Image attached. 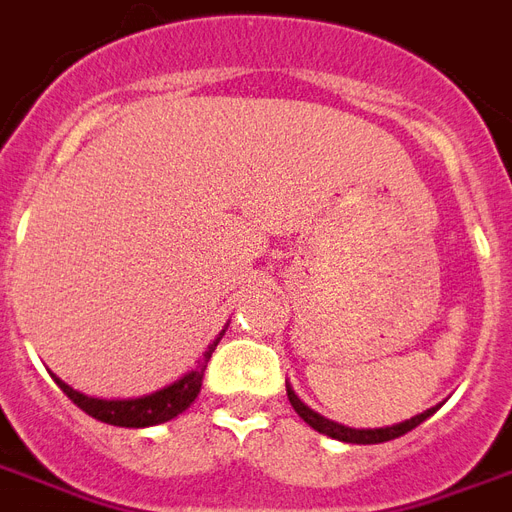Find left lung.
Returning <instances> with one entry per match:
<instances>
[{
  "instance_id": "1",
  "label": "left lung",
  "mask_w": 512,
  "mask_h": 512,
  "mask_svg": "<svg viewBox=\"0 0 512 512\" xmlns=\"http://www.w3.org/2000/svg\"><path fill=\"white\" fill-rule=\"evenodd\" d=\"M287 397H290L292 408L298 413L300 419L306 421L308 427H314L317 432L327 435V438L343 440V443H357V446H373V443H386V440H395L405 432H411L413 427H419L421 421H427L432 413L438 411V408H429V411L419 413V416H411V419L400 421V424H392V427H378V429H351L343 427L338 421H330L325 416H319L317 411H311L303 400H300L295 392H292V386H287Z\"/></svg>"
}]
</instances>
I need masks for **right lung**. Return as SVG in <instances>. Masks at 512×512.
<instances>
[{
  "instance_id": "obj_1",
  "label": "right lung",
  "mask_w": 512,
  "mask_h": 512,
  "mask_svg": "<svg viewBox=\"0 0 512 512\" xmlns=\"http://www.w3.org/2000/svg\"><path fill=\"white\" fill-rule=\"evenodd\" d=\"M225 335L222 330L212 343H209V349H206L204 360L198 362V368L185 373L182 378H177L174 384L163 386L158 392H152V395L144 397H128V400H101V397H88L83 392H77L69 384H64L61 378L53 376L61 389H64V395L72 400L77 408H83L88 416L93 419L104 421V424H115V427H155V424H163V421L177 419L179 413L187 411L193 400L201 392V384H204V370L206 362L212 357V351L217 349V343Z\"/></svg>"
}]
</instances>
